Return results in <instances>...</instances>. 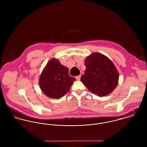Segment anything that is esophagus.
<instances>
[{"mask_svg": "<svg viewBox=\"0 0 147 147\" xmlns=\"http://www.w3.org/2000/svg\"><path fill=\"white\" fill-rule=\"evenodd\" d=\"M81 75H79V76H76V80H77V81H80V79H81Z\"/></svg>", "mask_w": 147, "mask_h": 147, "instance_id": "esophagus-1", "label": "esophagus"}]
</instances>
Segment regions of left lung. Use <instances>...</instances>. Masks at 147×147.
<instances>
[{
  "label": "left lung",
  "instance_id": "1",
  "mask_svg": "<svg viewBox=\"0 0 147 147\" xmlns=\"http://www.w3.org/2000/svg\"><path fill=\"white\" fill-rule=\"evenodd\" d=\"M85 74L81 81L92 94L104 96L113 92L118 84L119 73L113 63L98 52L91 53L84 61Z\"/></svg>",
  "mask_w": 147,
  "mask_h": 147
}]
</instances>
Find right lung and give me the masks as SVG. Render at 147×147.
Returning <instances> with one entry per match:
<instances>
[{
  "label": "right lung",
  "mask_w": 147,
  "mask_h": 147,
  "mask_svg": "<svg viewBox=\"0 0 147 147\" xmlns=\"http://www.w3.org/2000/svg\"><path fill=\"white\" fill-rule=\"evenodd\" d=\"M76 80L69 75V69L55 58L47 63L39 77V86L48 97L60 98L69 91Z\"/></svg>",
  "instance_id": "1"
}]
</instances>
